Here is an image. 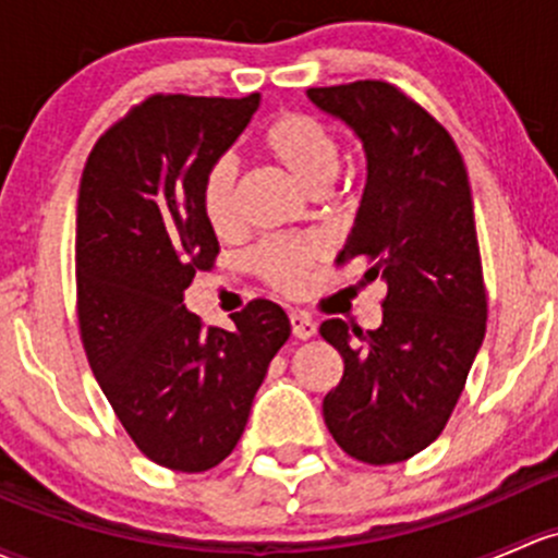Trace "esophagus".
<instances>
[{"label": "esophagus", "instance_id": "34e87169", "mask_svg": "<svg viewBox=\"0 0 558 558\" xmlns=\"http://www.w3.org/2000/svg\"><path fill=\"white\" fill-rule=\"evenodd\" d=\"M289 320H291V331H294L296 339H310V337H315V320L310 318V315H304V313H291Z\"/></svg>", "mask_w": 558, "mask_h": 558}]
</instances>
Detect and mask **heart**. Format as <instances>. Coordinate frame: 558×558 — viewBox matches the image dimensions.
Returning <instances> with one entry per match:
<instances>
[{"label": "heart", "mask_w": 558, "mask_h": 558, "mask_svg": "<svg viewBox=\"0 0 558 558\" xmlns=\"http://www.w3.org/2000/svg\"><path fill=\"white\" fill-rule=\"evenodd\" d=\"M259 149L307 195H324L339 173L337 138L324 122L302 111L275 114L262 131ZM201 210L216 234H230L238 227V166L232 157H216L203 171ZM324 256L326 245L318 238H278L251 254V269L272 289L299 294Z\"/></svg>", "instance_id": "obj_1"}]
</instances>
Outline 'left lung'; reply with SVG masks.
<instances>
[{
	"label": "left lung",
	"mask_w": 558,
	"mask_h": 558,
	"mask_svg": "<svg viewBox=\"0 0 558 558\" xmlns=\"http://www.w3.org/2000/svg\"><path fill=\"white\" fill-rule=\"evenodd\" d=\"M307 98L366 151V190L337 264L361 259L368 283H387L379 328L320 324L344 361L324 420L350 457L392 465L441 436L484 342L471 184L447 128L390 82L310 87Z\"/></svg>",
	"instance_id": "8db88e82"
}]
</instances>
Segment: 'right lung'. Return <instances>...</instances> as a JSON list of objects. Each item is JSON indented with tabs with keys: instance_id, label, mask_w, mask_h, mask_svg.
Listing matches in <instances>:
<instances>
[{
	"instance_id": "obj_1",
	"label": "right lung",
	"mask_w": 558,
	"mask_h": 558,
	"mask_svg": "<svg viewBox=\"0 0 558 558\" xmlns=\"http://www.w3.org/2000/svg\"><path fill=\"white\" fill-rule=\"evenodd\" d=\"M262 96H149L109 128L77 197V318L117 420L151 462L203 473L238 447L291 324L254 299L234 328L184 307L219 240L201 210L203 171L245 131Z\"/></svg>"
}]
</instances>
